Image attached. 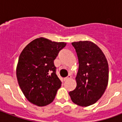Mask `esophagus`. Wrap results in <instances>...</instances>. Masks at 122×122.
<instances>
[{"label": "esophagus", "mask_w": 122, "mask_h": 122, "mask_svg": "<svg viewBox=\"0 0 122 122\" xmlns=\"http://www.w3.org/2000/svg\"><path fill=\"white\" fill-rule=\"evenodd\" d=\"M70 78H71V75H69L68 76L65 77V78H64V80H65V81H66V80L70 79Z\"/></svg>", "instance_id": "obj_1"}]
</instances>
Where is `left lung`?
Returning a JSON list of instances; mask_svg holds the SVG:
<instances>
[{
  "label": "left lung",
  "mask_w": 122,
  "mask_h": 122,
  "mask_svg": "<svg viewBox=\"0 0 122 122\" xmlns=\"http://www.w3.org/2000/svg\"><path fill=\"white\" fill-rule=\"evenodd\" d=\"M76 52L79 67L76 87L69 92L72 102L87 107L102 97L108 81V65L104 53L94 43L79 41L72 43Z\"/></svg>",
  "instance_id": "left-lung-1"
}]
</instances>
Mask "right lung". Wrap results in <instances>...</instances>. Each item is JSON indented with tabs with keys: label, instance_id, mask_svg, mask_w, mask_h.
I'll return each instance as SVG.
<instances>
[{
	"label": "right lung",
	"instance_id": "add662e5",
	"mask_svg": "<svg viewBox=\"0 0 122 122\" xmlns=\"http://www.w3.org/2000/svg\"><path fill=\"white\" fill-rule=\"evenodd\" d=\"M66 43L38 38L21 51L16 75L21 90L27 100L39 107L53 101L62 82L56 74L54 60Z\"/></svg>",
	"mask_w": 122,
	"mask_h": 122
}]
</instances>
